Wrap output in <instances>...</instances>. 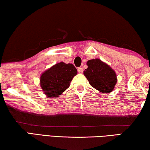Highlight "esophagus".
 Instances as JSON below:
<instances>
[{"mask_svg": "<svg viewBox=\"0 0 150 150\" xmlns=\"http://www.w3.org/2000/svg\"><path fill=\"white\" fill-rule=\"evenodd\" d=\"M77 71H78L79 73H83V69L82 67H78Z\"/></svg>", "mask_w": 150, "mask_h": 150, "instance_id": "34e87169", "label": "esophagus"}]
</instances>
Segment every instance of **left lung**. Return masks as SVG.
<instances>
[{"instance_id": "1", "label": "left lung", "mask_w": 150, "mask_h": 150, "mask_svg": "<svg viewBox=\"0 0 150 150\" xmlns=\"http://www.w3.org/2000/svg\"><path fill=\"white\" fill-rule=\"evenodd\" d=\"M83 73L93 87L103 93H109L117 82L115 71L99 59L88 60Z\"/></svg>"}]
</instances>
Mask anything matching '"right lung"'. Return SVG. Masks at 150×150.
<instances>
[{"label":"right lung","instance_id":"1","mask_svg":"<svg viewBox=\"0 0 150 150\" xmlns=\"http://www.w3.org/2000/svg\"><path fill=\"white\" fill-rule=\"evenodd\" d=\"M77 74V69L71 63H58L42 73L40 86L44 95L55 97L69 87L71 81Z\"/></svg>","mask_w":150,"mask_h":150}]
</instances>
